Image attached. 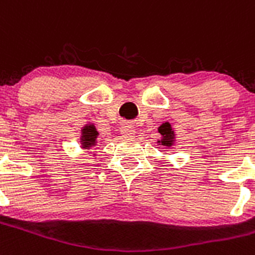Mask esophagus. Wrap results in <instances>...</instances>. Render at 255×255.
<instances>
[{
    "mask_svg": "<svg viewBox=\"0 0 255 255\" xmlns=\"http://www.w3.org/2000/svg\"><path fill=\"white\" fill-rule=\"evenodd\" d=\"M121 132H122V136L125 137V138H132V137L134 136V128L130 125L122 126Z\"/></svg>",
    "mask_w": 255,
    "mask_h": 255,
    "instance_id": "esophagus-1",
    "label": "esophagus"
}]
</instances>
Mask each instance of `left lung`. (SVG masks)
Returning <instances> with one entry per match:
<instances>
[{
    "label": "left lung",
    "mask_w": 255,
    "mask_h": 255,
    "mask_svg": "<svg viewBox=\"0 0 255 255\" xmlns=\"http://www.w3.org/2000/svg\"><path fill=\"white\" fill-rule=\"evenodd\" d=\"M159 132H160V134L163 136L161 141H159V142H161V145H165V146L172 145L174 138V133H173V130H172V127H170L169 123L161 125L160 127H159Z\"/></svg>",
    "instance_id": "left-lung-1"
}]
</instances>
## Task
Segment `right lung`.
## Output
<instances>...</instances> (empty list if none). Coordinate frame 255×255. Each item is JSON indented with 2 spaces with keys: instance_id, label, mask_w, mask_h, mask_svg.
I'll list each match as a JSON object with an SVG mask.
<instances>
[{
  "instance_id": "add662e5",
  "label": "right lung",
  "mask_w": 255,
  "mask_h": 255,
  "mask_svg": "<svg viewBox=\"0 0 255 255\" xmlns=\"http://www.w3.org/2000/svg\"><path fill=\"white\" fill-rule=\"evenodd\" d=\"M97 137V130L95 128V126H86L83 129H82V143H83V147L88 149L91 146H94L96 142Z\"/></svg>"
}]
</instances>
